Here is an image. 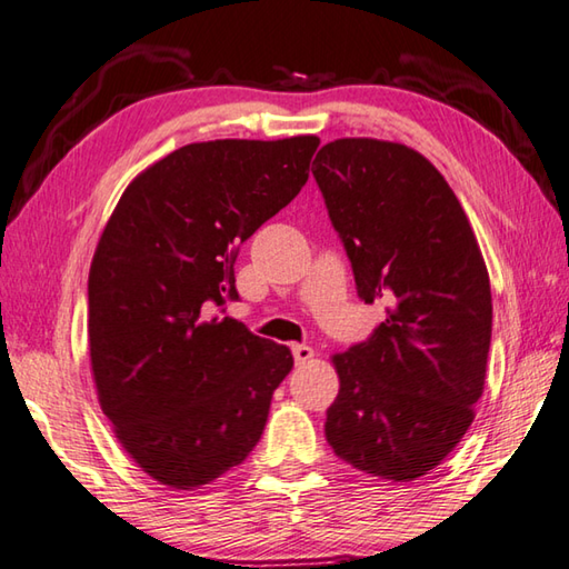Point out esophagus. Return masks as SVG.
Wrapping results in <instances>:
<instances>
[{"instance_id":"esophagus-1","label":"esophagus","mask_w":569,"mask_h":569,"mask_svg":"<svg viewBox=\"0 0 569 569\" xmlns=\"http://www.w3.org/2000/svg\"><path fill=\"white\" fill-rule=\"evenodd\" d=\"M292 357L297 363H309L315 359V349L307 345H292Z\"/></svg>"}]
</instances>
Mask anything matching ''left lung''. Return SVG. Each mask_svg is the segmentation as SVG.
I'll use <instances>...</instances> for the list:
<instances>
[{"label": "left lung", "instance_id": "obj_1", "mask_svg": "<svg viewBox=\"0 0 569 569\" xmlns=\"http://www.w3.org/2000/svg\"><path fill=\"white\" fill-rule=\"evenodd\" d=\"M363 302L386 319L331 357L327 443L349 466L409 483L453 451L483 396L492 331L488 267L446 178L413 148L339 138L312 163Z\"/></svg>", "mask_w": 569, "mask_h": 569}]
</instances>
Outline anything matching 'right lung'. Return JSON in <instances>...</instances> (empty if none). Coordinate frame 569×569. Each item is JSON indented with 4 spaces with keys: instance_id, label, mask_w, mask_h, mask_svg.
Here are the masks:
<instances>
[{
    "instance_id": "add662e5",
    "label": "right lung",
    "mask_w": 569,
    "mask_h": 569,
    "mask_svg": "<svg viewBox=\"0 0 569 569\" xmlns=\"http://www.w3.org/2000/svg\"><path fill=\"white\" fill-rule=\"evenodd\" d=\"M317 136L190 143L123 190L89 272L96 393L126 453L196 490L250 456L292 351L212 309L238 297L240 242L309 178Z\"/></svg>"
}]
</instances>
